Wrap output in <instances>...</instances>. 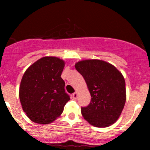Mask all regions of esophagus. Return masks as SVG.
I'll return each mask as SVG.
<instances>
[{"mask_svg": "<svg viewBox=\"0 0 150 150\" xmlns=\"http://www.w3.org/2000/svg\"><path fill=\"white\" fill-rule=\"evenodd\" d=\"M73 99H77V92H74L73 93Z\"/></svg>", "mask_w": 150, "mask_h": 150, "instance_id": "esophagus-1", "label": "esophagus"}]
</instances>
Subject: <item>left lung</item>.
I'll return each mask as SVG.
<instances>
[{
	"instance_id": "obj_1",
	"label": "left lung",
	"mask_w": 150,
	"mask_h": 150,
	"mask_svg": "<svg viewBox=\"0 0 150 150\" xmlns=\"http://www.w3.org/2000/svg\"><path fill=\"white\" fill-rule=\"evenodd\" d=\"M75 67L85 79L91 94L89 104L81 108L82 116L98 128L113 124L126 100L123 75L113 65L101 60H84L75 63Z\"/></svg>"
}]
</instances>
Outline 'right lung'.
Segmentation results:
<instances>
[{
  "label": "right lung",
  "instance_id": "obj_1",
  "mask_svg": "<svg viewBox=\"0 0 150 150\" xmlns=\"http://www.w3.org/2000/svg\"><path fill=\"white\" fill-rule=\"evenodd\" d=\"M62 59L45 56L30 65L22 76L19 97L23 111L32 121L49 124L63 113L70 100L61 75Z\"/></svg>",
  "mask_w": 150,
  "mask_h": 150
}]
</instances>
